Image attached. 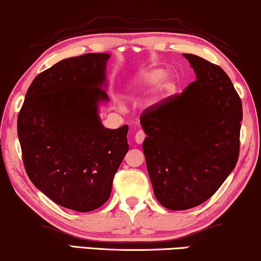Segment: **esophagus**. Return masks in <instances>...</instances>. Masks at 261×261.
Here are the masks:
<instances>
[{"label":"esophagus","instance_id":"esophagus-1","mask_svg":"<svg viewBox=\"0 0 261 261\" xmlns=\"http://www.w3.org/2000/svg\"><path fill=\"white\" fill-rule=\"evenodd\" d=\"M144 138H145V134H144V132H143L142 130H139V131L136 132V136H135L136 143H137V144H142L143 141H144Z\"/></svg>","mask_w":261,"mask_h":261}]
</instances>
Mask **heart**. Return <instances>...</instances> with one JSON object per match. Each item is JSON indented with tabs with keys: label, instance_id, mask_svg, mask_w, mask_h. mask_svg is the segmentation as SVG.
Wrapping results in <instances>:
<instances>
[{
	"label": "heart",
	"instance_id": "obj_1",
	"mask_svg": "<svg viewBox=\"0 0 261 261\" xmlns=\"http://www.w3.org/2000/svg\"><path fill=\"white\" fill-rule=\"evenodd\" d=\"M166 71L164 69H152V70H146V71H143L138 79V84L141 87L147 88L152 87V85L157 84L165 77ZM173 90V82L171 80H165L161 85V92H159V97H163L168 95L171 91Z\"/></svg>",
	"mask_w": 261,
	"mask_h": 261
}]
</instances>
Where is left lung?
<instances>
[{
    "label": "left lung",
    "instance_id": "obj_1",
    "mask_svg": "<svg viewBox=\"0 0 261 261\" xmlns=\"http://www.w3.org/2000/svg\"><path fill=\"white\" fill-rule=\"evenodd\" d=\"M197 80L141 116L154 196L182 211L211 198L238 162L242 99L230 77L211 62L184 54Z\"/></svg>",
    "mask_w": 261,
    "mask_h": 261
}]
</instances>
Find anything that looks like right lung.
<instances>
[{
    "instance_id": "add662e5",
    "label": "right lung",
    "mask_w": 261,
    "mask_h": 261,
    "mask_svg": "<svg viewBox=\"0 0 261 261\" xmlns=\"http://www.w3.org/2000/svg\"><path fill=\"white\" fill-rule=\"evenodd\" d=\"M109 54L65 58L35 77L17 118L23 164L31 182L73 211L98 208L129 150L127 130L102 125L98 104L109 97Z\"/></svg>"
}]
</instances>
